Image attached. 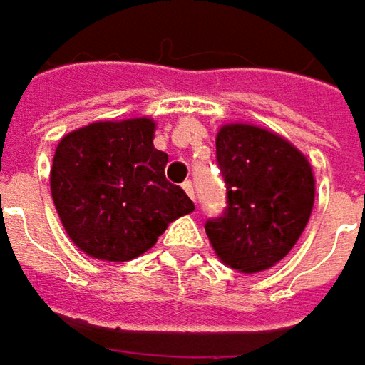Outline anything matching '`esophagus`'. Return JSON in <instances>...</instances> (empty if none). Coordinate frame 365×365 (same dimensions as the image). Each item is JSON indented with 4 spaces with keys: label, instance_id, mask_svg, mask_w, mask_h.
Returning a JSON list of instances; mask_svg holds the SVG:
<instances>
[{
    "label": "esophagus",
    "instance_id": "34e87169",
    "mask_svg": "<svg viewBox=\"0 0 365 365\" xmlns=\"http://www.w3.org/2000/svg\"><path fill=\"white\" fill-rule=\"evenodd\" d=\"M183 192H185V194L190 195V197H192V200H194L195 202V194H194V183L190 182V180H187V182H183Z\"/></svg>",
    "mask_w": 365,
    "mask_h": 365
}]
</instances>
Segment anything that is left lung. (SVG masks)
<instances>
[{"instance_id": "1", "label": "left lung", "mask_w": 365, "mask_h": 365, "mask_svg": "<svg viewBox=\"0 0 365 365\" xmlns=\"http://www.w3.org/2000/svg\"><path fill=\"white\" fill-rule=\"evenodd\" d=\"M216 161L226 183V210L206 222L224 264L242 272L283 260L307 226L315 180L307 158L277 133L255 125H224Z\"/></svg>"}]
</instances>
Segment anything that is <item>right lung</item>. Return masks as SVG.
Masks as SVG:
<instances>
[{"label":"right lung","mask_w":365,"mask_h":365,"mask_svg":"<svg viewBox=\"0 0 365 365\" xmlns=\"http://www.w3.org/2000/svg\"><path fill=\"white\" fill-rule=\"evenodd\" d=\"M147 117L98 120L60 139L52 200L70 240L88 257L125 262L147 252L194 202L165 180L168 153Z\"/></svg>","instance_id":"add662e5"}]
</instances>
